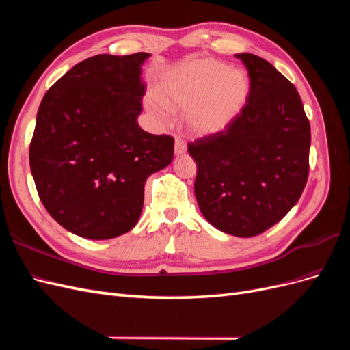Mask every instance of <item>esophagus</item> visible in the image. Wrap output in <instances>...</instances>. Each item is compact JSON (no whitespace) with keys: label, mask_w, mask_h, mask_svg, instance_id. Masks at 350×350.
I'll return each instance as SVG.
<instances>
[{"label":"esophagus","mask_w":350,"mask_h":350,"mask_svg":"<svg viewBox=\"0 0 350 350\" xmlns=\"http://www.w3.org/2000/svg\"><path fill=\"white\" fill-rule=\"evenodd\" d=\"M187 150V144L181 137H175V154H183Z\"/></svg>","instance_id":"1"}]
</instances>
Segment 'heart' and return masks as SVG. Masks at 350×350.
<instances>
[{"mask_svg": "<svg viewBox=\"0 0 350 350\" xmlns=\"http://www.w3.org/2000/svg\"><path fill=\"white\" fill-rule=\"evenodd\" d=\"M250 96V79L238 68L216 59H196L171 71L159 88V100L150 107L163 115L165 107L187 109L189 130L198 135L216 134L241 113Z\"/></svg>", "mask_w": 350, "mask_h": 350, "instance_id": "1", "label": "heart"}]
</instances>
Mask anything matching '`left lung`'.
<instances>
[{
    "mask_svg": "<svg viewBox=\"0 0 350 350\" xmlns=\"http://www.w3.org/2000/svg\"><path fill=\"white\" fill-rule=\"evenodd\" d=\"M248 70L250 96L225 130L188 143L197 163L194 193L211 225L250 238L298 203L310 172L311 129L293 84L269 61L237 55Z\"/></svg>",
    "mask_w": 350,
    "mask_h": 350,
    "instance_id": "left-lung-1",
    "label": "left lung"
}]
</instances>
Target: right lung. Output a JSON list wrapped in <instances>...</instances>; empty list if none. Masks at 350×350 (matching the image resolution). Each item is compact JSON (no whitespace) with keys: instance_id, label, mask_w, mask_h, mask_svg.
Listing matches in <instances>:
<instances>
[{"instance_id":"obj_1","label":"right lung","mask_w":350,"mask_h":350,"mask_svg":"<svg viewBox=\"0 0 350 350\" xmlns=\"http://www.w3.org/2000/svg\"><path fill=\"white\" fill-rule=\"evenodd\" d=\"M146 58V52L90 57L40 102L30 171L48 213L79 237L111 239L131 230L146 179L172 162L174 137L137 124Z\"/></svg>"}]
</instances>
